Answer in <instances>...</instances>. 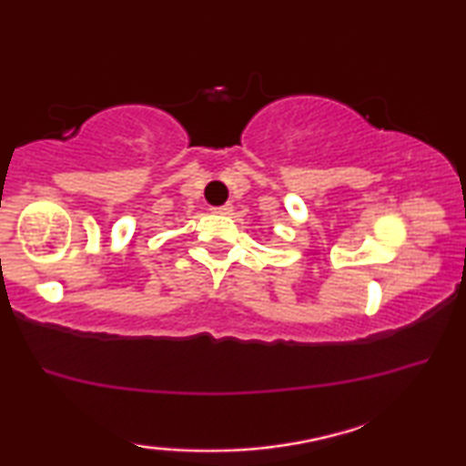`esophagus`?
Here are the masks:
<instances>
[{
  "label": "esophagus",
  "mask_w": 466,
  "mask_h": 466,
  "mask_svg": "<svg viewBox=\"0 0 466 466\" xmlns=\"http://www.w3.org/2000/svg\"><path fill=\"white\" fill-rule=\"evenodd\" d=\"M210 210H212L214 214H231V210H233V206H231V204H225V206H217V208H210Z\"/></svg>",
  "instance_id": "1"
}]
</instances>
